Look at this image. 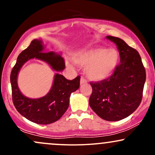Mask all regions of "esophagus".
<instances>
[{"instance_id":"1","label":"esophagus","mask_w":155,"mask_h":155,"mask_svg":"<svg viewBox=\"0 0 155 155\" xmlns=\"http://www.w3.org/2000/svg\"><path fill=\"white\" fill-rule=\"evenodd\" d=\"M87 82V81L84 78L81 77V79H80V84H85Z\"/></svg>"}]
</instances>
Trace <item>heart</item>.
Listing matches in <instances>:
<instances>
[{
  "instance_id": "1",
  "label": "heart",
  "mask_w": 155,
  "mask_h": 155,
  "mask_svg": "<svg viewBox=\"0 0 155 155\" xmlns=\"http://www.w3.org/2000/svg\"><path fill=\"white\" fill-rule=\"evenodd\" d=\"M74 62L85 66V74L92 81H100L107 79L114 71L119 61L120 54L115 49L96 47L76 51L73 54ZM67 65L73 64L67 61Z\"/></svg>"
}]
</instances>
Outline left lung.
<instances>
[{
    "instance_id": "obj_1",
    "label": "left lung",
    "mask_w": 155,
    "mask_h": 155,
    "mask_svg": "<svg viewBox=\"0 0 155 155\" xmlns=\"http://www.w3.org/2000/svg\"><path fill=\"white\" fill-rule=\"evenodd\" d=\"M117 45L120 64L112 75L98 82H90L92 92L89 104L101 118L119 121L126 118L139 106L146 81V71L139 53L122 39L108 35Z\"/></svg>"
}]
</instances>
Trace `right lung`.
Masks as SVG:
<instances>
[{
  "label": "right lung",
  "instance_id": "right-lung-1",
  "mask_svg": "<svg viewBox=\"0 0 155 155\" xmlns=\"http://www.w3.org/2000/svg\"><path fill=\"white\" fill-rule=\"evenodd\" d=\"M43 41L34 39L17 58V63L11 73L12 101L16 109L28 120L40 124H48L61 118L69 106L72 92L79 87L80 76L68 80L63 75H54L49 92L40 98L32 99L22 95L17 85V76L22 65L31 59H38L47 63L57 72L65 69V61L61 55L54 51L45 52Z\"/></svg>",
  "mask_w": 155,
  "mask_h": 155
}]
</instances>
